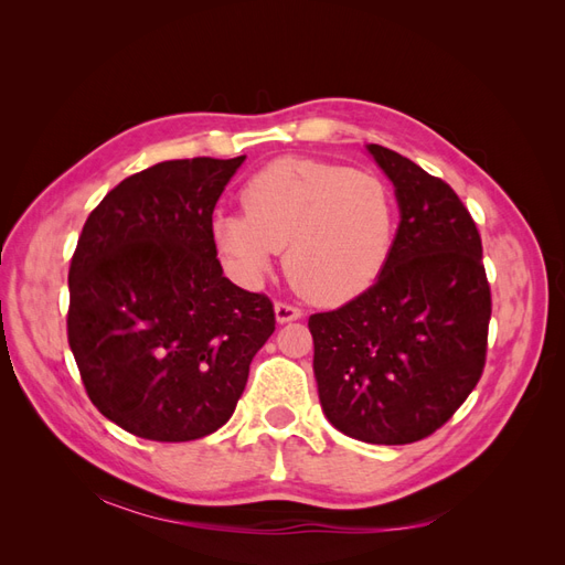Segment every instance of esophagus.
I'll return each instance as SVG.
<instances>
[{
	"label": "esophagus",
	"instance_id": "esophagus-1",
	"mask_svg": "<svg viewBox=\"0 0 565 565\" xmlns=\"http://www.w3.org/2000/svg\"><path fill=\"white\" fill-rule=\"evenodd\" d=\"M276 318H278V322L297 320V318H301V309L289 301H276Z\"/></svg>",
	"mask_w": 565,
	"mask_h": 565
}]
</instances>
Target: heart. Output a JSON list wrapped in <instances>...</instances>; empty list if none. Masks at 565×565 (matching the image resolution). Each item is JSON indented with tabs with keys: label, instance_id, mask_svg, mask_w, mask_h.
Listing matches in <instances>:
<instances>
[{
	"label": "heart",
	"instance_id": "heart-1",
	"mask_svg": "<svg viewBox=\"0 0 565 565\" xmlns=\"http://www.w3.org/2000/svg\"><path fill=\"white\" fill-rule=\"evenodd\" d=\"M243 212H218V252L256 278L285 249L287 278L318 303L361 295L384 270L396 204L374 174L318 160H276L243 185Z\"/></svg>",
	"mask_w": 565,
	"mask_h": 565
}]
</instances>
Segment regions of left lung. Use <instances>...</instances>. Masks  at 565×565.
Instances as JSON below:
<instances>
[{"mask_svg": "<svg viewBox=\"0 0 565 565\" xmlns=\"http://www.w3.org/2000/svg\"><path fill=\"white\" fill-rule=\"evenodd\" d=\"M367 150L396 185L401 226L374 285L309 318L313 372L341 434L405 446L438 431L481 380L492 297L481 233L452 188L396 150Z\"/></svg>", "mask_w": 565, "mask_h": 565, "instance_id": "8db88e82", "label": "left lung"}]
</instances>
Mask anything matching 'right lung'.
<instances>
[{
    "label": "right lung",
    "instance_id": "add662e5",
    "mask_svg": "<svg viewBox=\"0 0 565 565\" xmlns=\"http://www.w3.org/2000/svg\"><path fill=\"white\" fill-rule=\"evenodd\" d=\"M243 162L148 167L82 228L67 344L98 413L139 438L183 443L224 426L276 330L273 301L224 276L212 237L216 200Z\"/></svg>",
    "mask_w": 565,
    "mask_h": 565
}]
</instances>
